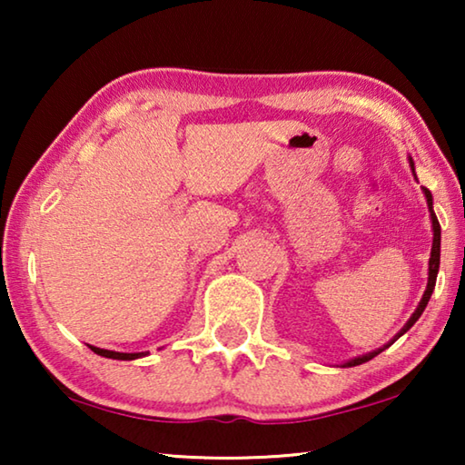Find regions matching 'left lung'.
Returning a JSON list of instances; mask_svg holds the SVG:
<instances>
[{
  "mask_svg": "<svg viewBox=\"0 0 465 465\" xmlns=\"http://www.w3.org/2000/svg\"><path fill=\"white\" fill-rule=\"evenodd\" d=\"M408 162H411V170H412V174H414V162H412L411 155H408ZM414 178H416V174H414ZM422 193H424V196H427L429 213H430V223H432V248H430V258H429V281H427V289H424L420 303L416 305L414 313L411 316V320L406 322L404 328L400 330V332H398L396 336H393L388 344H383L381 349H375V351H371V352H367V355H359V357H355V359L346 361V363H342V367H357V365H361V363H367V361H371L373 357L380 355V352H381L383 349H388L390 344L396 342L400 336L406 334L408 330H411V328L416 324V320H419V318L422 316V312H424V308H427V303H429V299H430V295H432V291H435V282H437V274H439V262H440V225H439V222H437L435 211H432V194H430V191H429V188L422 186Z\"/></svg>",
  "mask_w": 465,
  "mask_h": 465,
  "instance_id": "obj_1",
  "label": "left lung"
}]
</instances>
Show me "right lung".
<instances>
[{
    "label": "right lung",
    "instance_id": "add662e5",
    "mask_svg": "<svg viewBox=\"0 0 465 465\" xmlns=\"http://www.w3.org/2000/svg\"><path fill=\"white\" fill-rule=\"evenodd\" d=\"M90 349L96 352L100 357H106V359H119V361H133V359H139V357H145L147 352H116V351H106V349H98V346H90Z\"/></svg>",
    "mask_w": 465,
    "mask_h": 465
}]
</instances>
